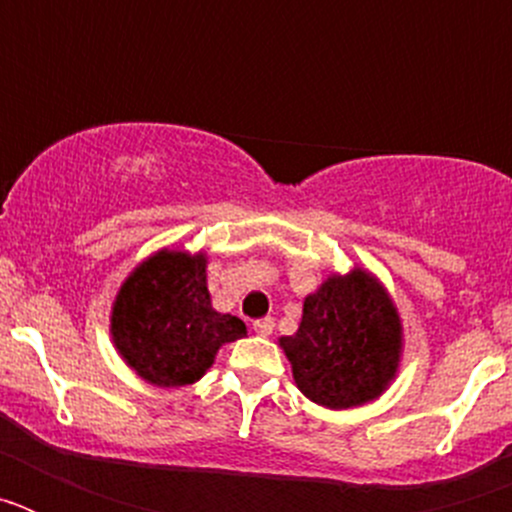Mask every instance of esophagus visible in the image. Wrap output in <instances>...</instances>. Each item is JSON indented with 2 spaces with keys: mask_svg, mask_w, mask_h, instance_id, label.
I'll return each mask as SVG.
<instances>
[{
  "mask_svg": "<svg viewBox=\"0 0 512 512\" xmlns=\"http://www.w3.org/2000/svg\"><path fill=\"white\" fill-rule=\"evenodd\" d=\"M253 330H256L259 336H271V333H274V318L253 320Z\"/></svg>",
  "mask_w": 512,
  "mask_h": 512,
  "instance_id": "esophagus-1",
  "label": "esophagus"
}]
</instances>
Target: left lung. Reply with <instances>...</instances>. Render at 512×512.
<instances>
[{"mask_svg": "<svg viewBox=\"0 0 512 512\" xmlns=\"http://www.w3.org/2000/svg\"><path fill=\"white\" fill-rule=\"evenodd\" d=\"M279 343L302 395L325 408H354L395 377L400 318L382 284L354 269L307 297L297 333Z\"/></svg>", "mask_w": 512, "mask_h": 512, "instance_id": "left-lung-1", "label": "left lung"}]
</instances>
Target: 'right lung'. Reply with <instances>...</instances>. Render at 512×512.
Listing matches in <instances>:
<instances>
[{"mask_svg":"<svg viewBox=\"0 0 512 512\" xmlns=\"http://www.w3.org/2000/svg\"><path fill=\"white\" fill-rule=\"evenodd\" d=\"M205 266V256L161 251L122 284L112 307V338L146 382H197L217 348L246 336L241 318L212 310Z\"/></svg>","mask_w":512,"mask_h":512,"instance_id":"right-lung-1","label":"right lung"}]
</instances>
